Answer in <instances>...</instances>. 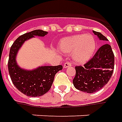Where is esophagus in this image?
Returning a JSON list of instances; mask_svg holds the SVG:
<instances>
[{"instance_id": "esophagus-1", "label": "esophagus", "mask_w": 122, "mask_h": 122, "mask_svg": "<svg viewBox=\"0 0 122 122\" xmlns=\"http://www.w3.org/2000/svg\"><path fill=\"white\" fill-rule=\"evenodd\" d=\"M72 66V64H71V63L70 62H65L64 64V68H68V67L71 66Z\"/></svg>"}]
</instances>
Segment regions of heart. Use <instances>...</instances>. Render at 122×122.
Segmentation results:
<instances>
[{
  "instance_id": "heart-1",
  "label": "heart",
  "mask_w": 122,
  "mask_h": 122,
  "mask_svg": "<svg viewBox=\"0 0 122 122\" xmlns=\"http://www.w3.org/2000/svg\"><path fill=\"white\" fill-rule=\"evenodd\" d=\"M59 46L64 51H72L73 58L76 61L85 62L93 55L96 48V41L91 34L77 35L62 39Z\"/></svg>"
}]
</instances>
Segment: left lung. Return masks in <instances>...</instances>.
Wrapping results in <instances>:
<instances>
[{"instance_id":"left-lung-1","label":"left lung","mask_w":122,"mask_h":122,"mask_svg":"<svg viewBox=\"0 0 122 122\" xmlns=\"http://www.w3.org/2000/svg\"><path fill=\"white\" fill-rule=\"evenodd\" d=\"M101 40L107 39L100 32L93 31ZM114 69V54L108 44L99 48L94 56L84 66H75L76 74L73 85L76 89L93 93L101 89L108 82Z\"/></svg>"}]
</instances>
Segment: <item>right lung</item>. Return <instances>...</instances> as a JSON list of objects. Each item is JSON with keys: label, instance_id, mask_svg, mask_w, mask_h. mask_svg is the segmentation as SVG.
Returning <instances> with one entry per match:
<instances>
[{"label": "right lung", "instance_id": "1", "mask_svg": "<svg viewBox=\"0 0 122 122\" xmlns=\"http://www.w3.org/2000/svg\"><path fill=\"white\" fill-rule=\"evenodd\" d=\"M47 34L42 30H34L19 36L10 49L8 68L10 77L19 91L29 97H40L51 88L55 74L62 69V65L41 66L33 71H25L17 66L15 57L19 49L26 40L35 36L44 37Z\"/></svg>", "mask_w": 122, "mask_h": 122}]
</instances>
